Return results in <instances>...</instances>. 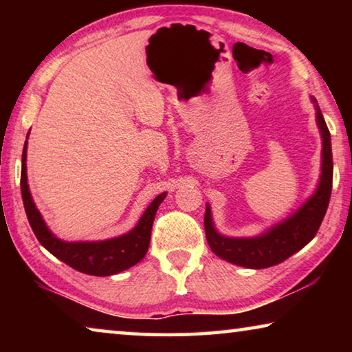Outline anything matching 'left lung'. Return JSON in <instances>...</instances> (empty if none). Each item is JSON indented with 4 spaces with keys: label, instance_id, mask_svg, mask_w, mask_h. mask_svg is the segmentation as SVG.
Returning <instances> with one entry per match:
<instances>
[{
    "label": "left lung",
    "instance_id": "1",
    "mask_svg": "<svg viewBox=\"0 0 352 352\" xmlns=\"http://www.w3.org/2000/svg\"><path fill=\"white\" fill-rule=\"evenodd\" d=\"M317 124L323 138L321 178L315 194L294 216L258 237H225L214 228L210 205L205 212V234L210 247L219 258L247 269H267L290 258L311 242L320 228L329 205L332 190V148L331 133L317 100Z\"/></svg>",
    "mask_w": 352,
    "mask_h": 352
}]
</instances>
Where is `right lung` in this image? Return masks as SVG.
<instances>
[{
	"instance_id": "right-lung-1",
	"label": "right lung",
	"mask_w": 352,
	"mask_h": 352,
	"mask_svg": "<svg viewBox=\"0 0 352 352\" xmlns=\"http://www.w3.org/2000/svg\"><path fill=\"white\" fill-rule=\"evenodd\" d=\"M29 135V133H28ZM26 151L28 141L23 147L21 157V197L25 204V211L29 220V225L34 231L35 237L47 252L54 254L65 264L73 267L74 270L87 273L93 276H110L130 267L138 264L144 258L148 243H151V233L155 214L162 201L166 197V192L160 194L147 210L142 214L138 225L130 233L115 237V239L100 241V242H65L57 239L47 228L40 211L35 206L28 186L26 175Z\"/></svg>"
}]
</instances>
